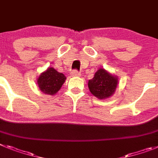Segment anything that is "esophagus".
<instances>
[{"mask_svg": "<svg viewBox=\"0 0 158 158\" xmlns=\"http://www.w3.org/2000/svg\"><path fill=\"white\" fill-rule=\"evenodd\" d=\"M71 75L72 76H79L80 75V72L79 71H77V70H74V71H72L71 72Z\"/></svg>", "mask_w": 158, "mask_h": 158, "instance_id": "1", "label": "esophagus"}]
</instances>
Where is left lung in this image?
I'll list each match as a JSON object with an SVG mask.
<instances>
[{
	"label": "left lung",
	"mask_w": 158,
	"mask_h": 158,
	"mask_svg": "<svg viewBox=\"0 0 158 158\" xmlns=\"http://www.w3.org/2000/svg\"><path fill=\"white\" fill-rule=\"evenodd\" d=\"M117 84V78L104 69H99L96 71L94 78L89 80L88 87L92 94L102 99L109 98L114 94Z\"/></svg>",
	"instance_id": "obj_1"
}]
</instances>
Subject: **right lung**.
Listing matches in <instances>:
<instances>
[{
  "mask_svg": "<svg viewBox=\"0 0 158 158\" xmlns=\"http://www.w3.org/2000/svg\"><path fill=\"white\" fill-rule=\"evenodd\" d=\"M65 80L64 74L60 73L53 68H49L40 75L37 83L42 92L52 95L60 90Z\"/></svg>",
  "mask_w": 158,
  "mask_h": 158,
  "instance_id": "obj_1",
  "label": "right lung"
}]
</instances>
